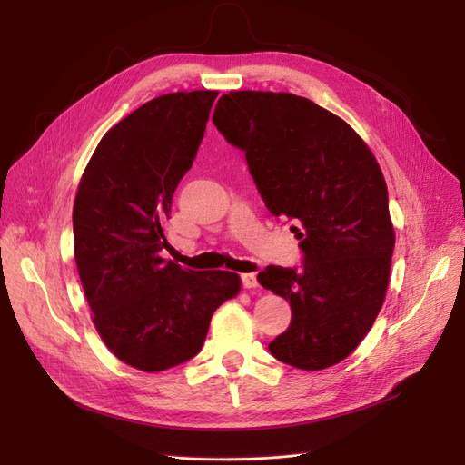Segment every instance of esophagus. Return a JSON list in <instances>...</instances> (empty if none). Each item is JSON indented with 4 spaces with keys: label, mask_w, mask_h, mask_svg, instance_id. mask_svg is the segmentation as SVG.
Instances as JSON below:
<instances>
[{
    "label": "esophagus",
    "mask_w": 465,
    "mask_h": 465,
    "mask_svg": "<svg viewBox=\"0 0 465 465\" xmlns=\"http://www.w3.org/2000/svg\"><path fill=\"white\" fill-rule=\"evenodd\" d=\"M241 279H242V285H244L246 289H256V287H258L256 273H242Z\"/></svg>",
    "instance_id": "obj_1"
}]
</instances>
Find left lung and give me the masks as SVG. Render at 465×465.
<instances>
[{"instance_id":"obj_1","label":"left lung","mask_w":465,"mask_h":465,"mask_svg":"<svg viewBox=\"0 0 465 465\" xmlns=\"http://www.w3.org/2000/svg\"><path fill=\"white\" fill-rule=\"evenodd\" d=\"M213 124L244 151L270 213L297 224L302 265L258 273L292 312L272 355L328 369L353 353L386 297L396 236L382 171L349 124L304 96L232 91L219 98Z\"/></svg>"}]
</instances>
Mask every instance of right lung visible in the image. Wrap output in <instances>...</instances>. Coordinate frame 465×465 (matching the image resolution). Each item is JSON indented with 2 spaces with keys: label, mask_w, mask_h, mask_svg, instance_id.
Wrapping results in <instances>:
<instances>
[{
  "label": "right lung",
  "mask_w": 465,
  "mask_h": 465,
  "mask_svg": "<svg viewBox=\"0 0 465 465\" xmlns=\"http://www.w3.org/2000/svg\"><path fill=\"white\" fill-rule=\"evenodd\" d=\"M217 94L171 93L139 106L104 134L77 190L75 262L94 328L120 361L145 372L198 355L211 316L241 291L236 273L161 258L173 195Z\"/></svg>",
  "instance_id": "right-lung-1"
}]
</instances>
